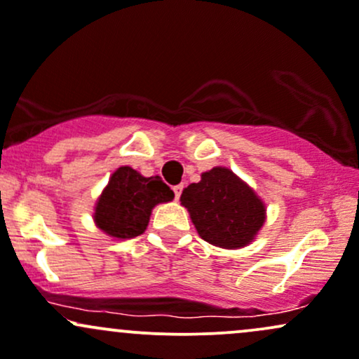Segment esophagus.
Returning <instances> with one entry per match:
<instances>
[{
    "label": "esophagus",
    "mask_w": 359,
    "mask_h": 359,
    "mask_svg": "<svg viewBox=\"0 0 359 359\" xmlns=\"http://www.w3.org/2000/svg\"><path fill=\"white\" fill-rule=\"evenodd\" d=\"M172 191H175V198L180 200L181 191H183V184H176V187H172Z\"/></svg>",
    "instance_id": "34e87169"
}]
</instances>
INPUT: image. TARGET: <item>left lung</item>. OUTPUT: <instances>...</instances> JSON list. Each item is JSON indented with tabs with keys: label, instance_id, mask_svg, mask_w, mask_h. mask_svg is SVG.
Here are the masks:
<instances>
[{
	"label": "left lung",
	"instance_id": "8db88e82",
	"mask_svg": "<svg viewBox=\"0 0 359 359\" xmlns=\"http://www.w3.org/2000/svg\"><path fill=\"white\" fill-rule=\"evenodd\" d=\"M201 239L219 248L249 244L264 224V203L227 168H213L181 193Z\"/></svg>",
	"mask_w": 359,
	"mask_h": 359
}]
</instances>
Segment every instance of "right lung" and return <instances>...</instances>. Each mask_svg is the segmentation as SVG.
I'll list each match as a JSON object with an SVG mask.
<instances>
[{"label":"right lung","instance_id":"obj_1","mask_svg":"<svg viewBox=\"0 0 359 359\" xmlns=\"http://www.w3.org/2000/svg\"><path fill=\"white\" fill-rule=\"evenodd\" d=\"M175 193L159 176L144 178L122 166L111 175L95 208V222L108 236L132 239L146 231L152 208L171 201Z\"/></svg>","mask_w":359,"mask_h":359}]
</instances>
